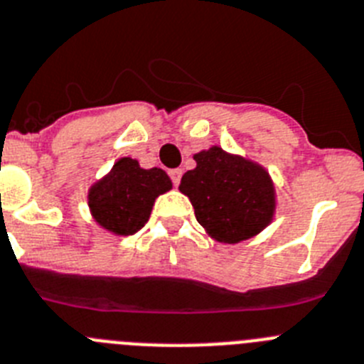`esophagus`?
Segmentation results:
<instances>
[{
	"label": "esophagus",
	"mask_w": 364,
	"mask_h": 364,
	"mask_svg": "<svg viewBox=\"0 0 364 364\" xmlns=\"http://www.w3.org/2000/svg\"><path fill=\"white\" fill-rule=\"evenodd\" d=\"M181 174H183L181 168H174L168 172V176H170V179H172V183H174V186H178L179 181H181Z\"/></svg>",
	"instance_id": "obj_1"
}]
</instances>
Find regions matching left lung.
<instances>
[{
    "mask_svg": "<svg viewBox=\"0 0 364 364\" xmlns=\"http://www.w3.org/2000/svg\"><path fill=\"white\" fill-rule=\"evenodd\" d=\"M179 192L190 199L196 219L214 241L235 245L261 234L276 215V185L257 161L221 146L194 154Z\"/></svg>",
    "mask_w": 364,
    "mask_h": 364,
    "instance_id": "left-lung-1",
    "label": "left lung"
}]
</instances>
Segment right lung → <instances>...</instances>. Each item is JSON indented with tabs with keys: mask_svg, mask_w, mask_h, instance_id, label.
Returning <instances> with one entry per match:
<instances>
[{
	"mask_svg": "<svg viewBox=\"0 0 364 364\" xmlns=\"http://www.w3.org/2000/svg\"><path fill=\"white\" fill-rule=\"evenodd\" d=\"M172 188L163 168H141L132 158H119L88 188L94 221L114 235H132L149 221L156 199Z\"/></svg>",
	"mask_w": 364,
	"mask_h": 364,
	"instance_id": "right-lung-1",
	"label": "right lung"
}]
</instances>
